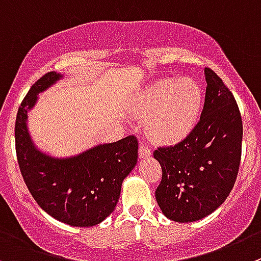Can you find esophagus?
Instances as JSON below:
<instances>
[{
    "label": "esophagus",
    "instance_id": "obj_1",
    "mask_svg": "<svg viewBox=\"0 0 261 261\" xmlns=\"http://www.w3.org/2000/svg\"><path fill=\"white\" fill-rule=\"evenodd\" d=\"M138 153H140V158H150L151 156V150L150 147H147V146L145 145L143 142L140 143V150H138Z\"/></svg>",
    "mask_w": 261,
    "mask_h": 261
}]
</instances>
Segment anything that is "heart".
<instances>
[{"instance_id": "1", "label": "heart", "mask_w": 261, "mask_h": 261, "mask_svg": "<svg viewBox=\"0 0 261 261\" xmlns=\"http://www.w3.org/2000/svg\"><path fill=\"white\" fill-rule=\"evenodd\" d=\"M202 106V89L185 78L161 79L146 87L133 101L132 113L147 119V132L160 143H177L195 128Z\"/></svg>"}]
</instances>
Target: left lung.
<instances>
[{"label": "left lung", "instance_id": "8db88e82", "mask_svg": "<svg viewBox=\"0 0 261 261\" xmlns=\"http://www.w3.org/2000/svg\"><path fill=\"white\" fill-rule=\"evenodd\" d=\"M206 93L198 123L174 146L153 158L163 175L155 197L166 218L191 223L212 214L229 196L242 152V118L236 98L217 73L205 69Z\"/></svg>", "mask_w": 261, "mask_h": 261}]
</instances>
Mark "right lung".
I'll return each mask as SVG.
<instances>
[{
    "label": "right lung",
    "mask_w": 261,
    "mask_h": 261,
    "mask_svg": "<svg viewBox=\"0 0 261 261\" xmlns=\"http://www.w3.org/2000/svg\"><path fill=\"white\" fill-rule=\"evenodd\" d=\"M59 78L55 71L44 74L19 106L15 121L17 164L29 192L47 214L74 227H92L115 209L121 183L137 164L138 141L128 136L69 159L39 152L27 129V113L39 92Z\"/></svg>",
    "instance_id": "1"
}]
</instances>
